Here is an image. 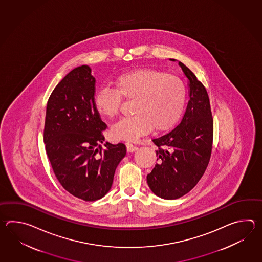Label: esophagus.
Masks as SVG:
<instances>
[{
    "mask_svg": "<svg viewBox=\"0 0 262 262\" xmlns=\"http://www.w3.org/2000/svg\"><path fill=\"white\" fill-rule=\"evenodd\" d=\"M126 149H127V151H130V152H132V151H135L136 150H138V147L136 146V145L132 144L131 142H126Z\"/></svg>",
    "mask_w": 262,
    "mask_h": 262,
    "instance_id": "esophagus-1",
    "label": "esophagus"
}]
</instances>
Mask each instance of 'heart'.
<instances>
[{
	"mask_svg": "<svg viewBox=\"0 0 262 262\" xmlns=\"http://www.w3.org/2000/svg\"><path fill=\"white\" fill-rule=\"evenodd\" d=\"M133 101L134 115L123 118L111 128L113 139L136 140L152 129L166 131L178 121L184 110L186 89L180 78L150 68L123 73L114 80V89L102 88L95 96V110L112 119L122 101Z\"/></svg>",
	"mask_w": 262,
	"mask_h": 262,
	"instance_id": "obj_1",
	"label": "heart"
}]
</instances>
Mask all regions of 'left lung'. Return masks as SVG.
Listing matches in <instances>:
<instances>
[{"mask_svg":"<svg viewBox=\"0 0 262 262\" xmlns=\"http://www.w3.org/2000/svg\"><path fill=\"white\" fill-rule=\"evenodd\" d=\"M179 66L189 79L190 99L181 123L152 139L158 148V163L147 175L150 190L165 200L179 199L195 187L208 167L213 139V119L206 88L183 62L179 61Z\"/></svg>","mask_w":262,"mask_h":262,"instance_id":"1","label":"left lung"}]
</instances>
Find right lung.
<instances>
[{"instance_id":"right-lung-1","label":"right lung","mask_w":262,"mask_h":262,"mask_svg":"<svg viewBox=\"0 0 262 262\" xmlns=\"http://www.w3.org/2000/svg\"><path fill=\"white\" fill-rule=\"evenodd\" d=\"M88 66L73 69L51 93L46 112V152L56 178L71 195L99 200L112 188L115 169L126 155L123 143L106 142L107 127L95 110V79Z\"/></svg>"}]
</instances>
